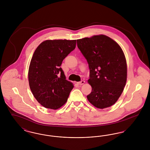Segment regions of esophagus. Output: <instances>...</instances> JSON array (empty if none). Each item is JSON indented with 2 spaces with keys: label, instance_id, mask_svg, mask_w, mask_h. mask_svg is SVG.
I'll return each instance as SVG.
<instances>
[{
  "label": "esophagus",
  "instance_id": "1",
  "mask_svg": "<svg viewBox=\"0 0 150 150\" xmlns=\"http://www.w3.org/2000/svg\"><path fill=\"white\" fill-rule=\"evenodd\" d=\"M84 83H85V81H84V80H81V81H80L78 82V83L79 85H83V84H84Z\"/></svg>",
  "mask_w": 150,
  "mask_h": 150
}]
</instances>
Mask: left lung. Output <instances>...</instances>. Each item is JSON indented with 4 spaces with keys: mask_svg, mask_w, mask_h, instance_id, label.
Returning <instances> with one entry per match:
<instances>
[{
    "mask_svg": "<svg viewBox=\"0 0 150 150\" xmlns=\"http://www.w3.org/2000/svg\"><path fill=\"white\" fill-rule=\"evenodd\" d=\"M77 44L89 65L88 81L92 90L88 100L98 108L111 106L121 96L127 81V62L121 47L104 35L78 39Z\"/></svg>",
    "mask_w": 150,
    "mask_h": 150,
    "instance_id": "left-lung-1",
    "label": "left lung"
}]
</instances>
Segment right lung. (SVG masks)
<instances>
[{"label":"right lung","instance_id":"1","mask_svg":"<svg viewBox=\"0 0 150 150\" xmlns=\"http://www.w3.org/2000/svg\"><path fill=\"white\" fill-rule=\"evenodd\" d=\"M76 44V40H48L35 50L29 66V86L44 107L56 110L67 100L74 86L66 80L61 65Z\"/></svg>","mask_w":150,"mask_h":150}]
</instances>
